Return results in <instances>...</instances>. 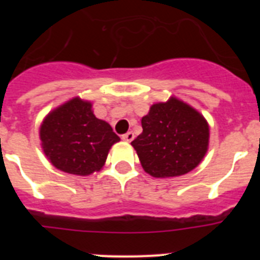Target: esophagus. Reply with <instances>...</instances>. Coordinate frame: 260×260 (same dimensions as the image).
I'll return each mask as SVG.
<instances>
[{
  "mask_svg": "<svg viewBox=\"0 0 260 260\" xmlns=\"http://www.w3.org/2000/svg\"><path fill=\"white\" fill-rule=\"evenodd\" d=\"M134 138H135L134 133H132V132H128V133H126V134L122 135V139L125 142H132Z\"/></svg>",
  "mask_w": 260,
  "mask_h": 260,
  "instance_id": "obj_1",
  "label": "esophagus"
}]
</instances>
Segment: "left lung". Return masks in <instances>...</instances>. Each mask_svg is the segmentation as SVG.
Instances as JSON below:
<instances>
[{
	"label": "left lung",
	"instance_id": "left-lung-1",
	"mask_svg": "<svg viewBox=\"0 0 260 260\" xmlns=\"http://www.w3.org/2000/svg\"><path fill=\"white\" fill-rule=\"evenodd\" d=\"M143 132L132 146L144 172L155 178L189 173L198 167L208 151L210 125L198 110L171 96L151 105L142 118Z\"/></svg>",
	"mask_w": 260,
	"mask_h": 260
}]
</instances>
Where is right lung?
I'll return each instance as SVG.
<instances>
[{
	"instance_id": "obj_1",
	"label": "right lung",
	"mask_w": 260,
	"mask_h": 260,
	"mask_svg": "<svg viewBox=\"0 0 260 260\" xmlns=\"http://www.w3.org/2000/svg\"><path fill=\"white\" fill-rule=\"evenodd\" d=\"M41 148L52 165L75 176L100 172L118 135L96 118L92 103L79 96L50 110L39 130Z\"/></svg>"
}]
</instances>
